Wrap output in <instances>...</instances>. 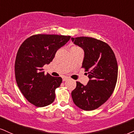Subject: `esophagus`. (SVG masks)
I'll list each match as a JSON object with an SVG mask.
<instances>
[{"mask_svg": "<svg viewBox=\"0 0 134 134\" xmlns=\"http://www.w3.org/2000/svg\"><path fill=\"white\" fill-rule=\"evenodd\" d=\"M69 80L68 77H63V81H67V80Z\"/></svg>", "mask_w": 134, "mask_h": 134, "instance_id": "1", "label": "esophagus"}]
</instances>
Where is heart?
Masks as SVG:
<instances>
[{"mask_svg":"<svg viewBox=\"0 0 134 134\" xmlns=\"http://www.w3.org/2000/svg\"><path fill=\"white\" fill-rule=\"evenodd\" d=\"M71 49H81L80 48L77 47H72L70 49V50H71Z\"/></svg>","mask_w":134,"mask_h":134,"instance_id":"obj_1","label":"heart"}]
</instances>
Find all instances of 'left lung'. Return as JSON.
<instances>
[{
  "instance_id": "obj_1",
  "label": "left lung",
  "mask_w": 134,
  "mask_h": 134,
  "mask_svg": "<svg viewBox=\"0 0 134 134\" xmlns=\"http://www.w3.org/2000/svg\"><path fill=\"white\" fill-rule=\"evenodd\" d=\"M74 43L85 52L82 68L90 79L86 86L76 82L71 92L75 105L84 110L96 109L109 99L114 91L118 75V65L110 46L94 38H71Z\"/></svg>"
}]
</instances>
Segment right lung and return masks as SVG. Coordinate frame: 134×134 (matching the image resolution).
Instances as JSON below:
<instances>
[{
    "mask_svg": "<svg viewBox=\"0 0 134 134\" xmlns=\"http://www.w3.org/2000/svg\"><path fill=\"white\" fill-rule=\"evenodd\" d=\"M70 38L58 35H34L26 39L18 50L15 62L16 84L28 101L36 107L47 106L55 99V90L60 86L62 78L45 75L43 67L52 62L58 49Z\"/></svg>",
    "mask_w": 134,
    "mask_h": 134,
    "instance_id": "add662e5",
    "label": "right lung"
}]
</instances>
